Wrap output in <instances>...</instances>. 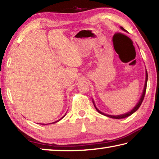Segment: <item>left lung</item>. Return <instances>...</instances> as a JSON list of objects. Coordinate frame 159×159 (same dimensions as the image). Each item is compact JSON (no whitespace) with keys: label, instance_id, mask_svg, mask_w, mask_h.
<instances>
[{"label":"left lung","instance_id":"obj_1","mask_svg":"<svg viewBox=\"0 0 159 159\" xmlns=\"http://www.w3.org/2000/svg\"><path fill=\"white\" fill-rule=\"evenodd\" d=\"M120 29H121V30H123V31H125V32H126V30H125V29H123V28L122 27V26H120ZM147 80H148V74H147V69H146V78H145L144 86L143 91H142V95H141V96H140V98H139V101L138 102V103L136 104V105L133 107V109H132L131 111H128V112H127V113H125V114H120V115H116V116H115V115H109V114H105V113L102 112L101 111H99V110L98 109V107H96L95 104V102H94V100H93V99H92V100H93V102L94 106H95L96 110H97V111H98L99 113V114H101L104 115V116H108V117H109V118H115V119H120V118H124L128 117V116H130V115H132L133 114H134V113L135 112V111H137V110H138V109L139 108V107H140V105L142 104V101H143L144 98L145 93H146L147 84Z\"/></svg>","mask_w":159,"mask_h":159}]
</instances>
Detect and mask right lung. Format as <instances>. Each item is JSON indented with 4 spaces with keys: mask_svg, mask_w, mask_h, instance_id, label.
I'll use <instances>...</instances> for the list:
<instances>
[{
    "mask_svg": "<svg viewBox=\"0 0 159 159\" xmlns=\"http://www.w3.org/2000/svg\"><path fill=\"white\" fill-rule=\"evenodd\" d=\"M66 114H65V115H64V116H63V117H61V118H60V119H59L58 120H57V121H55V122H53V123H57V122H58V121H59V120H60L61 119H62V118H64V116H66ZM43 125H44V124H43Z\"/></svg>",
    "mask_w": 159,
    "mask_h": 159,
    "instance_id": "right-lung-1",
    "label": "right lung"
}]
</instances>
